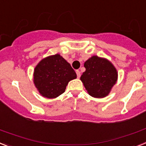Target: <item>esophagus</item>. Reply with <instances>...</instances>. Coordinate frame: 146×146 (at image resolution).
Returning <instances> with one entry per match:
<instances>
[{
	"label": "esophagus",
	"mask_w": 146,
	"mask_h": 146,
	"mask_svg": "<svg viewBox=\"0 0 146 146\" xmlns=\"http://www.w3.org/2000/svg\"><path fill=\"white\" fill-rule=\"evenodd\" d=\"M76 75H77V78H80L81 76L80 71H79L78 70H76Z\"/></svg>",
	"instance_id": "esophagus-1"
}]
</instances>
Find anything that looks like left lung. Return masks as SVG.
I'll list each match as a JSON object with an SVG mask.
<instances>
[{
  "instance_id": "left-lung-1",
  "label": "left lung",
  "mask_w": 146,
  "mask_h": 146,
  "mask_svg": "<svg viewBox=\"0 0 146 146\" xmlns=\"http://www.w3.org/2000/svg\"><path fill=\"white\" fill-rule=\"evenodd\" d=\"M86 70L80 79L89 95L94 98L108 96L117 80V72L115 66L104 58L93 56L84 62Z\"/></svg>"
}]
</instances>
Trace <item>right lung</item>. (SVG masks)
I'll return each mask as SVG.
<instances>
[{
    "instance_id": "obj_1",
    "label": "right lung",
    "mask_w": 146,
    "mask_h": 146,
    "mask_svg": "<svg viewBox=\"0 0 146 146\" xmlns=\"http://www.w3.org/2000/svg\"><path fill=\"white\" fill-rule=\"evenodd\" d=\"M76 78L70 64L59 54L42 59L35 67L34 83L40 94L55 98L65 91L68 82Z\"/></svg>"
}]
</instances>
